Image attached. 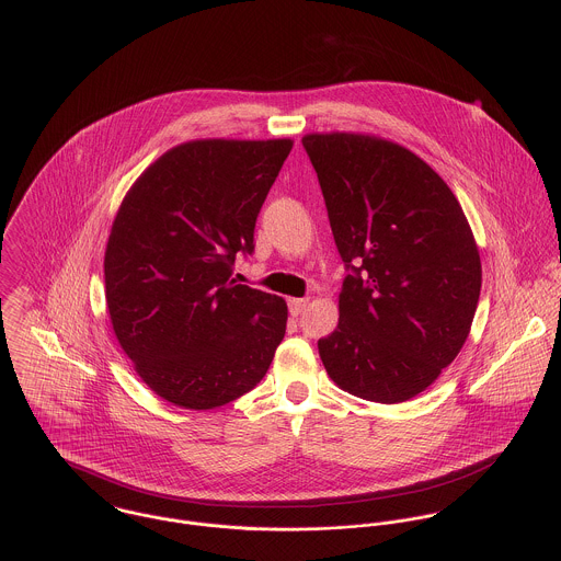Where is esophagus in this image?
<instances>
[{
    "instance_id": "obj_1",
    "label": "esophagus",
    "mask_w": 561,
    "mask_h": 561,
    "mask_svg": "<svg viewBox=\"0 0 561 561\" xmlns=\"http://www.w3.org/2000/svg\"><path fill=\"white\" fill-rule=\"evenodd\" d=\"M306 306H308V298H291V300H289V312H291L294 317H298V314L305 312Z\"/></svg>"
}]
</instances>
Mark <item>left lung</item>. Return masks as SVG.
<instances>
[{"instance_id":"1","label":"left lung","mask_w":561,"mask_h":561,"mask_svg":"<svg viewBox=\"0 0 561 561\" xmlns=\"http://www.w3.org/2000/svg\"><path fill=\"white\" fill-rule=\"evenodd\" d=\"M302 146L350 270L339 325L317 343L321 362L354 397L409 401L469 336L482 287L471 227L448 184L399 144L312 133Z\"/></svg>"}]
</instances>
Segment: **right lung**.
Masks as SVG:
<instances>
[{
    "instance_id": "add662e5",
    "label": "right lung",
    "mask_w": 561,
    "mask_h": 561,
    "mask_svg": "<svg viewBox=\"0 0 561 561\" xmlns=\"http://www.w3.org/2000/svg\"><path fill=\"white\" fill-rule=\"evenodd\" d=\"M291 139L171 148L126 193L104 251L113 332L153 392L214 409L251 392L287 328L283 298L231 278Z\"/></svg>"
}]
</instances>
